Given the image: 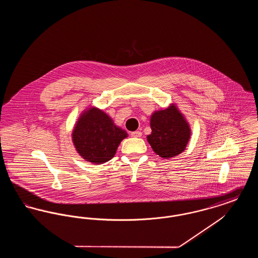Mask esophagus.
Segmentation results:
<instances>
[{
    "instance_id": "1",
    "label": "esophagus",
    "mask_w": 258,
    "mask_h": 258,
    "mask_svg": "<svg viewBox=\"0 0 258 258\" xmlns=\"http://www.w3.org/2000/svg\"><path fill=\"white\" fill-rule=\"evenodd\" d=\"M131 135L133 136V137H141V132H133V133H131Z\"/></svg>"
}]
</instances>
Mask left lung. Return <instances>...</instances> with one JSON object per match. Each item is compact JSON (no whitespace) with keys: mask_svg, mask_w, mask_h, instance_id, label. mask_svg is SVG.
Listing matches in <instances>:
<instances>
[{"mask_svg":"<svg viewBox=\"0 0 258 258\" xmlns=\"http://www.w3.org/2000/svg\"><path fill=\"white\" fill-rule=\"evenodd\" d=\"M152 128L147 140L153 151L161 158L169 159L183 153L191 131L184 114L175 104L166 109L155 111L150 120Z\"/></svg>","mask_w":258,"mask_h":258,"instance_id":"1","label":"left lung"}]
</instances>
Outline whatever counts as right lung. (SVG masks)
<instances>
[{
	"mask_svg": "<svg viewBox=\"0 0 258 258\" xmlns=\"http://www.w3.org/2000/svg\"><path fill=\"white\" fill-rule=\"evenodd\" d=\"M72 137L80 157L94 164H101L115 156L127 134L117 126L105 112L88 107L75 123Z\"/></svg>",
	"mask_w": 258,
	"mask_h": 258,
	"instance_id": "add662e5",
	"label": "right lung"
}]
</instances>
